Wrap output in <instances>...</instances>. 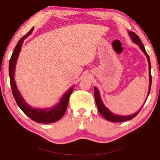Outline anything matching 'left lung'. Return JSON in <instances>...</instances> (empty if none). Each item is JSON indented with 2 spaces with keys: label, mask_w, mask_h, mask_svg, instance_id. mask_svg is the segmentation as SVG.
I'll list each match as a JSON object with an SVG mask.
<instances>
[{
  "label": "left lung",
  "mask_w": 160,
  "mask_h": 160,
  "mask_svg": "<svg viewBox=\"0 0 160 160\" xmlns=\"http://www.w3.org/2000/svg\"><path fill=\"white\" fill-rule=\"evenodd\" d=\"M128 33H129V36H130L131 39H132V41L135 43V44L139 46V47L141 48L142 52L145 54L146 58H147L148 62V71H149L148 72V74H149V86H148V95H147V98H148V96L150 93L151 87H152V74H151V62H150L149 56H148L147 52H146L145 48H144V46L143 45V43H142L139 37L138 36L135 32H133L132 31H128ZM94 91H95V99L96 104H97V106H98V111H99L100 114H101L105 119L112 122H126V121H128V120L133 119V118H134L135 116H137L138 113L140 112V111L141 110L142 107H143L144 105V104L143 105V106L141 107V109H139L137 112H135L132 115L121 116V115L114 114V113L111 112V111L109 110L106 106H105L103 102H102L101 98H100L99 91H98V89H97V87H94ZM144 103H145V102H144Z\"/></svg>",
  "instance_id": "8db88e82"
}]
</instances>
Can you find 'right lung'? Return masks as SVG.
<instances>
[{"instance_id":"1","label":"right lung","mask_w":160,"mask_h":160,"mask_svg":"<svg viewBox=\"0 0 160 160\" xmlns=\"http://www.w3.org/2000/svg\"><path fill=\"white\" fill-rule=\"evenodd\" d=\"M32 30H33V28H32V29H30V31L28 32V34L24 36L18 41L14 52H13L12 55L11 57L9 65H8L10 84L11 87H12L13 95H14V98L15 100H16L17 105H18V106L21 108V110L28 117H29L34 122H38V123H53V122H55L58 121V120H60L63 117L65 111H66L68 104L69 102V98L71 95L72 92H73V87L70 88L62 95L60 102L58 104H56L54 106L47 108H32L30 105H28L25 102V100H24V98L22 97L14 80L15 68H16V63L17 59H18L19 52L21 51V47L22 46L24 40L32 33Z\"/></svg>"}]
</instances>
